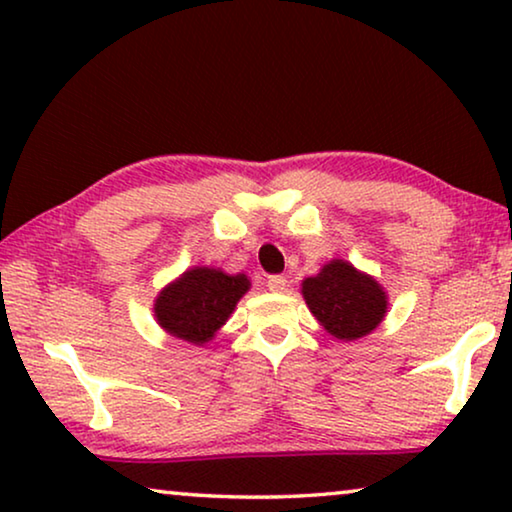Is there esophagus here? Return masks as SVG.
Instances as JSON below:
<instances>
[{"label":"esophagus","instance_id":"esophagus-1","mask_svg":"<svg viewBox=\"0 0 512 512\" xmlns=\"http://www.w3.org/2000/svg\"><path fill=\"white\" fill-rule=\"evenodd\" d=\"M286 284H289V279H286L284 275H270V277H268V289L275 291V293L284 291Z\"/></svg>","mask_w":512,"mask_h":512}]
</instances>
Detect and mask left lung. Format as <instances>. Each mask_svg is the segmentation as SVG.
I'll return each mask as SVG.
<instances>
[{
    "label": "left lung",
    "mask_w": 512,
    "mask_h": 512,
    "mask_svg": "<svg viewBox=\"0 0 512 512\" xmlns=\"http://www.w3.org/2000/svg\"><path fill=\"white\" fill-rule=\"evenodd\" d=\"M303 296L319 324L340 340L363 338L387 312L382 286L345 261H331L317 277H307Z\"/></svg>",
    "instance_id": "8db88e82"
}]
</instances>
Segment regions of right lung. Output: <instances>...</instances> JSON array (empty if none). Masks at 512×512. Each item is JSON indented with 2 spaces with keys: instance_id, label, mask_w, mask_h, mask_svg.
Wrapping results in <instances>:
<instances>
[{
  "instance_id": "add662e5",
  "label": "right lung",
  "mask_w": 512,
  "mask_h": 512,
  "mask_svg": "<svg viewBox=\"0 0 512 512\" xmlns=\"http://www.w3.org/2000/svg\"><path fill=\"white\" fill-rule=\"evenodd\" d=\"M249 291L244 275H226L214 268H193L160 291L158 324L174 338L205 345L226 324L237 300Z\"/></svg>"
}]
</instances>
